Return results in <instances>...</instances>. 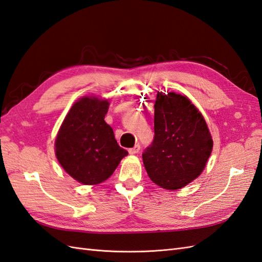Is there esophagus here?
Instances as JSON below:
<instances>
[{
    "label": "esophagus",
    "mask_w": 262,
    "mask_h": 262,
    "mask_svg": "<svg viewBox=\"0 0 262 262\" xmlns=\"http://www.w3.org/2000/svg\"><path fill=\"white\" fill-rule=\"evenodd\" d=\"M139 149H141V145L136 144L133 148H129L128 151H129V154H137L138 151H139Z\"/></svg>",
    "instance_id": "obj_1"
}]
</instances>
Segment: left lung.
I'll list each match as a JSON object with an SVG mask.
<instances>
[{"label": "left lung", "mask_w": 262, "mask_h": 262, "mask_svg": "<svg viewBox=\"0 0 262 262\" xmlns=\"http://www.w3.org/2000/svg\"><path fill=\"white\" fill-rule=\"evenodd\" d=\"M154 139L143 151L149 179L166 190H178L202 173L213 141L208 125L185 96L159 94L155 101Z\"/></svg>", "instance_id": "8db88e82"}]
</instances>
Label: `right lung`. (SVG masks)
Instances as JSON below:
<instances>
[{"mask_svg":"<svg viewBox=\"0 0 262 262\" xmlns=\"http://www.w3.org/2000/svg\"><path fill=\"white\" fill-rule=\"evenodd\" d=\"M109 102L83 97L71 107L56 138V155L64 171L82 184H98L111 176L128 151L105 121Z\"/></svg>","mask_w":262,"mask_h":262,"instance_id":"right-lung-1","label":"right lung"}]
</instances>
